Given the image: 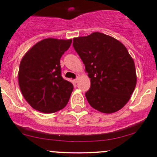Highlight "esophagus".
Returning a JSON list of instances; mask_svg holds the SVG:
<instances>
[{
	"instance_id": "esophagus-1",
	"label": "esophagus",
	"mask_w": 157,
	"mask_h": 157,
	"mask_svg": "<svg viewBox=\"0 0 157 157\" xmlns=\"http://www.w3.org/2000/svg\"><path fill=\"white\" fill-rule=\"evenodd\" d=\"M78 80H79V77H77V78L74 79V83H77V82H78Z\"/></svg>"
}]
</instances>
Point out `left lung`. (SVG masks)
Wrapping results in <instances>:
<instances>
[{"label":"left lung","instance_id":"8db88e82","mask_svg":"<svg viewBox=\"0 0 157 157\" xmlns=\"http://www.w3.org/2000/svg\"><path fill=\"white\" fill-rule=\"evenodd\" d=\"M73 46L90 78V88L85 93L90 105L107 114L123 108L137 83L134 60L126 47L101 33L74 38Z\"/></svg>","mask_w":157,"mask_h":157}]
</instances>
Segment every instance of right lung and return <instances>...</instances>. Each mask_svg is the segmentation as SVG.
Listing matches in <instances>:
<instances>
[{
	"label": "right lung",
	"mask_w": 157,
	"mask_h": 157,
	"mask_svg": "<svg viewBox=\"0 0 157 157\" xmlns=\"http://www.w3.org/2000/svg\"><path fill=\"white\" fill-rule=\"evenodd\" d=\"M71 42V39H43L22 58L19 86L23 97L36 110L53 113L68 102L74 86L61 77L60 59Z\"/></svg>",
	"instance_id": "obj_1"
}]
</instances>
